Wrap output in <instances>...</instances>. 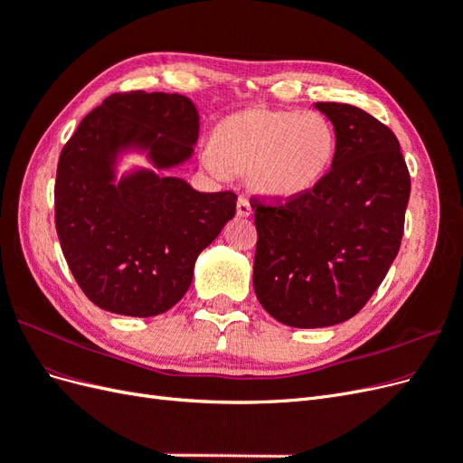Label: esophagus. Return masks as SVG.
Here are the masks:
<instances>
[{
	"mask_svg": "<svg viewBox=\"0 0 463 463\" xmlns=\"http://www.w3.org/2000/svg\"><path fill=\"white\" fill-rule=\"evenodd\" d=\"M235 210H237V216H241V218H247V216H250V213H253V208H250V203L245 197L237 199Z\"/></svg>",
	"mask_w": 463,
	"mask_h": 463,
	"instance_id": "obj_1",
	"label": "esophagus"
}]
</instances>
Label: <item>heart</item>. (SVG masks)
Returning <instances> with one entry per match:
<instances>
[{"instance_id": "1", "label": "heart", "mask_w": 463, "mask_h": 463, "mask_svg": "<svg viewBox=\"0 0 463 463\" xmlns=\"http://www.w3.org/2000/svg\"><path fill=\"white\" fill-rule=\"evenodd\" d=\"M335 133L318 111L247 109L223 121L203 162L218 177L247 175L257 194L288 201L313 191L330 172Z\"/></svg>"}]
</instances>
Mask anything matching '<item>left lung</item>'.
Segmentation results:
<instances>
[{
	"label": "left lung",
	"instance_id": "obj_1",
	"mask_svg": "<svg viewBox=\"0 0 463 463\" xmlns=\"http://www.w3.org/2000/svg\"><path fill=\"white\" fill-rule=\"evenodd\" d=\"M315 108L334 125L330 172L286 204L253 206L255 293L266 313L293 328L334 326L363 309L398 255L411 191L386 125L352 104Z\"/></svg>",
	"mask_w": 463,
	"mask_h": 463
}]
</instances>
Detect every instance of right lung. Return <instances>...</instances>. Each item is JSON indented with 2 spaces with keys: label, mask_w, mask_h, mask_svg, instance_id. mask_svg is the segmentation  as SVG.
I'll use <instances>...</instances> for the list:
<instances>
[{
  "label": "right lung",
  "mask_w": 463,
  "mask_h": 463,
  "mask_svg": "<svg viewBox=\"0 0 463 463\" xmlns=\"http://www.w3.org/2000/svg\"><path fill=\"white\" fill-rule=\"evenodd\" d=\"M199 109L165 92L111 94L79 123L55 177V228L85 296L104 311L156 317L185 296L201 250L235 214L230 191L170 175L199 141ZM133 153L148 166L120 164Z\"/></svg>",
  "instance_id": "add662e5"
}]
</instances>
